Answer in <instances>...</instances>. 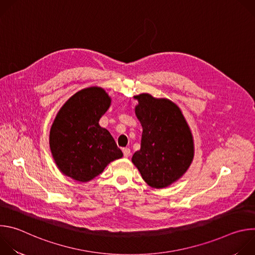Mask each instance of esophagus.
Instances as JSON below:
<instances>
[{
    "mask_svg": "<svg viewBox=\"0 0 255 255\" xmlns=\"http://www.w3.org/2000/svg\"><path fill=\"white\" fill-rule=\"evenodd\" d=\"M122 151H123V154H124V156H125V157H128V156L130 155V153H131V151H130V149H129L128 147L123 148V149H122Z\"/></svg>",
    "mask_w": 255,
    "mask_h": 255,
    "instance_id": "34e87169",
    "label": "esophagus"
}]
</instances>
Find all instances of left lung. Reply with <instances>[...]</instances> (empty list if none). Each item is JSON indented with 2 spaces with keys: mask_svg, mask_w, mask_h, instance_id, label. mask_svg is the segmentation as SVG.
<instances>
[{
  "mask_svg": "<svg viewBox=\"0 0 255 255\" xmlns=\"http://www.w3.org/2000/svg\"><path fill=\"white\" fill-rule=\"evenodd\" d=\"M138 100L135 114L142 126L140 150L132 162L147 185L165 188L183 175L194 157L191 130L179 108L166 99L149 94L134 97Z\"/></svg>",
  "mask_w": 255,
  "mask_h": 255,
  "instance_id": "8db88e82",
  "label": "left lung"
}]
</instances>
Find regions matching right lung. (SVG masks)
Segmentation results:
<instances>
[{"mask_svg":"<svg viewBox=\"0 0 255 255\" xmlns=\"http://www.w3.org/2000/svg\"><path fill=\"white\" fill-rule=\"evenodd\" d=\"M110 104L103 89L93 87L78 92L61 107L50 129L49 144L65 175L85 183L123 156L110 132L99 125Z\"/></svg>","mask_w":255,"mask_h":255,"instance_id":"1","label":"right lung"}]
</instances>
